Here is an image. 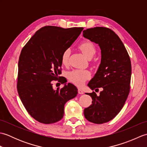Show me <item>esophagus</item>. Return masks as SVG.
I'll list each match as a JSON object with an SVG mask.
<instances>
[{
	"label": "esophagus",
	"mask_w": 147,
	"mask_h": 147,
	"mask_svg": "<svg viewBox=\"0 0 147 147\" xmlns=\"http://www.w3.org/2000/svg\"><path fill=\"white\" fill-rule=\"evenodd\" d=\"M78 93H80V94H83L84 92H83V91L82 89L79 88H78Z\"/></svg>",
	"instance_id": "34e87169"
}]
</instances>
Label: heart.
Here are the masks:
<instances>
[{"mask_svg":"<svg viewBox=\"0 0 147 147\" xmlns=\"http://www.w3.org/2000/svg\"><path fill=\"white\" fill-rule=\"evenodd\" d=\"M80 51L88 59H92L96 53V48L93 43L90 41H85L78 46ZM70 50L65 49L61 55V63L64 65H67L69 60ZM90 71L86 69H74L68 73V79L71 82L78 86H82L90 77Z\"/></svg>","mask_w":147,"mask_h":147,"instance_id":"obj_1","label":"heart"}]
</instances>
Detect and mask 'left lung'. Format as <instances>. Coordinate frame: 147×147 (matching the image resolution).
Returning <instances> with one entry per match:
<instances>
[{
    "mask_svg": "<svg viewBox=\"0 0 147 147\" xmlns=\"http://www.w3.org/2000/svg\"><path fill=\"white\" fill-rule=\"evenodd\" d=\"M83 35L98 44L101 49V63L88 86L92 90L103 88L96 93H86L92 104L84 110L88 121L103 124L116 116L125 104L130 90L131 64L128 53L119 37L105 27H95L84 30Z\"/></svg>",
    "mask_w": 147,
    "mask_h": 147,
    "instance_id": "8db88e82",
    "label": "left lung"
}]
</instances>
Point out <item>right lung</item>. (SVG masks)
Returning a JSON list of instances; mask_svg holds the SVG:
<instances>
[{
	"label": "right lung",
	"mask_w": 147,
	"mask_h": 147,
	"mask_svg": "<svg viewBox=\"0 0 147 147\" xmlns=\"http://www.w3.org/2000/svg\"><path fill=\"white\" fill-rule=\"evenodd\" d=\"M83 30L42 27L22 49L18 62V92L27 112L40 123L52 124L60 121L64 116L65 104L78 94L73 84L54 90L51 82L57 80L61 74L62 52L73 44ZM58 82H66L64 79Z\"/></svg>",
	"instance_id": "obj_1"
}]
</instances>
